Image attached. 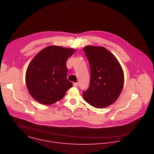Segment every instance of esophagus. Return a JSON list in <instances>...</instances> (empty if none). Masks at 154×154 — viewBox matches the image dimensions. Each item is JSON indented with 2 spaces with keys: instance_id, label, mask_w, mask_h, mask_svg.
Returning a JSON list of instances; mask_svg holds the SVG:
<instances>
[{
  "instance_id": "obj_1",
  "label": "esophagus",
  "mask_w": 154,
  "mask_h": 154,
  "mask_svg": "<svg viewBox=\"0 0 154 154\" xmlns=\"http://www.w3.org/2000/svg\"><path fill=\"white\" fill-rule=\"evenodd\" d=\"M73 85H74V86H75V87H77V86H78V83H73Z\"/></svg>"
}]
</instances>
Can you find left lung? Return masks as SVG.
Instances as JSON below:
<instances>
[{
  "label": "left lung",
  "mask_w": 154,
  "mask_h": 154,
  "mask_svg": "<svg viewBox=\"0 0 154 154\" xmlns=\"http://www.w3.org/2000/svg\"><path fill=\"white\" fill-rule=\"evenodd\" d=\"M83 50L91 71L90 86L83 92V99L95 108H105L121 93L124 81L122 68L115 55L103 47L87 46Z\"/></svg>",
  "instance_id": "8db88e82"
}]
</instances>
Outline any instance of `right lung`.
Masks as SVG:
<instances>
[{"instance_id": "obj_1", "label": "right lung", "mask_w": 154, "mask_h": 154, "mask_svg": "<svg viewBox=\"0 0 154 154\" xmlns=\"http://www.w3.org/2000/svg\"><path fill=\"white\" fill-rule=\"evenodd\" d=\"M74 52L72 48L50 46L35 55L26 74L27 88L35 100L48 105L64 96L72 86L67 79L66 63Z\"/></svg>"}]
</instances>
